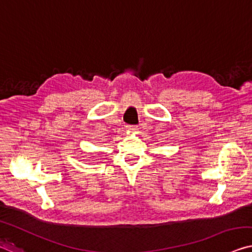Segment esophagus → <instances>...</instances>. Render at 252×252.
<instances>
[{
    "label": "esophagus",
    "mask_w": 252,
    "mask_h": 252,
    "mask_svg": "<svg viewBox=\"0 0 252 252\" xmlns=\"http://www.w3.org/2000/svg\"><path fill=\"white\" fill-rule=\"evenodd\" d=\"M126 129L129 131V132H133V131H137L138 130V126H126Z\"/></svg>",
    "instance_id": "34e87169"
}]
</instances>
